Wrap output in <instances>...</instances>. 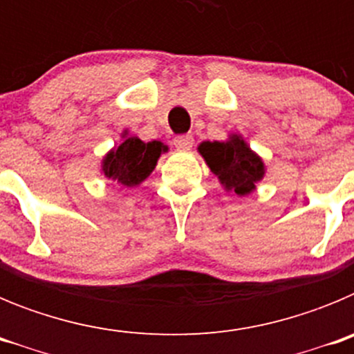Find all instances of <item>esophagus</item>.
<instances>
[{
	"label": "esophagus",
	"instance_id": "esophagus-1",
	"mask_svg": "<svg viewBox=\"0 0 354 354\" xmlns=\"http://www.w3.org/2000/svg\"><path fill=\"white\" fill-rule=\"evenodd\" d=\"M193 143H195V140H193L192 134H183V136H175L174 140V145L177 147L179 150H189L193 147Z\"/></svg>",
	"mask_w": 354,
	"mask_h": 354
}]
</instances>
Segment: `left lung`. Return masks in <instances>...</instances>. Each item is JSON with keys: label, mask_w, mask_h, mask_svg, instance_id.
I'll return each instance as SVG.
<instances>
[{"label": "left lung", "mask_w": 354, "mask_h": 354, "mask_svg": "<svg viewBox=\"0 0 354 354\" xmlns=\"http://www.w3.org/2000/svg\"><path fill=\"white\" fill-rule=\"evenodd\" d=\"M198 152L225 192L239 196L250 195L255 189V184L264 179V161L250 149L241 134H228L223 142H202Z\"/></svg>", "instance_id": "obj_1"}]
</instances>
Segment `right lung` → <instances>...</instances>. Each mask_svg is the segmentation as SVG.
Returning a JSON list of instances; mask_svg holds the SVG:
<instances>
[{
	"label": "right lung",
	"mask_w": 354,
	"mask_h": 354,
	"mask_svg": "<svg viewBox=\"0 0 354 354\" xmlns=\"http://www.w3.org/2000/svg\"><path fill=\"white\" fill-rule=\"evenodd\" d=\"M122 143L102 158L101 171L106 179L117 180L122 186H140L154 171L159 156L168 152V147L156 140L145 143L138 136H129L127 131L122 133Z\"/></svg>",
	"instance_id": "1"
}]
</instances>
